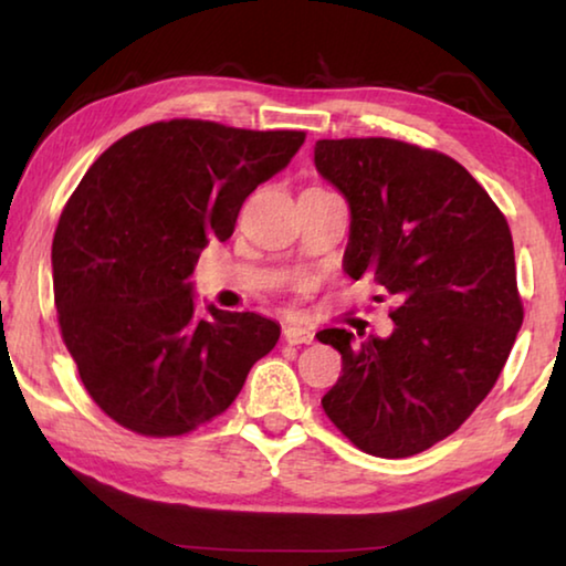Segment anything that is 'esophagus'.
I'll list each match as a JSON object with an SVG mask.
<instances>
[{
	"label": "esophagus",
	"mask_w": 566,
	"mask_h": 566,
	"mask_svg": "<svg viewBox=\"0 0 566 566\" xmlns=\"http://www.w3.org/2000/svg\"><path fill=\"white\" fill-rule=\"evenodd\" d=\"M284 339L290 344H312L314 332L310 327H302V324H286Z\"/></svg>",
	"instance_id": "esophagus-1"
}]
</instances>
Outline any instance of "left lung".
Returning <instances> with one entry per match:
<instances>
[{
  "label": "left lung",
  "instance_id": "8db88e82",
  "mask_svg": "<svg viewBox=\"0 0 566 566\" xmlns=\"http://www.w3.org/2000/svg\"><path fill=\"white\" fill-rule=\"evenodd\" d=\"M314 167L349 205L342 266L395 296L389 337L322 329L342 377L322 399L361 452L401 459L457 432L522 327L504 214L452 157L397 139H319Z\"/></svg>",
  "mask_w": 566,
  "mask_h": 566
}]
</instances>
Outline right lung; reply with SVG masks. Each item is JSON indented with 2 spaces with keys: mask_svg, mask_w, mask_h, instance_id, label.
Instances as JSON below:
<instances>
[{
  "mask_svg": "<svg viewBox=\"0 0 566 566\" xmlns=\"http://www.w3.org/2000/svg\"><path fill=\"white\" fill-rule=\"evenodd\" d=\"M304 132L171 119L94 161L52 242L54 304L90 397L117 424L177 437L232 405L280 324L207 304L189 282L202 249L234 232L244 199L290 165Z\"/></svg>",
  "mask_w": 566,
  "mask_h": 566,
  "instance_id": "right-lung-1",
  "label": "right lung"
}]
</instances>
